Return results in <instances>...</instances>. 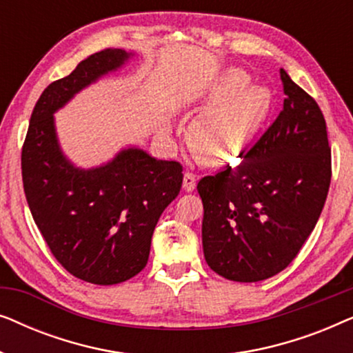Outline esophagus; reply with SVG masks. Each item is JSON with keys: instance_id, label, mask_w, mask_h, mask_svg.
Wrapping results in <instances>:
<instances>
[{"instance_id": "obj_1", "label": "esophagus", "mask_w": 353, "mask_h": 353, "mask_svg": "<svg viewBox=\"0 0 353 353\" xmlns=\"http://www.w3.org/2000/svg\"><path fill=\"white\" fill-rule=\"evenodd\" d=\"M183 190L188 192L196 190V175L192 172H186L183 176Z\"/></svg>"}]
</instances>
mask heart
<instances>
[{
  "mask_svg": "<svg viewBox=\"0 0 353 353\" xmlns=\"http://www.w3.org/2000/svg\"><path fill=\"white\" fill-rule=\"evenodd\" d=\"M272 105V90L250 85V75L243 69H226L207 90L205 110L188 130L191 152L205 165L238 161L259 137Z\"/></svg>",
  "mask_w": 353,
  "mask_h": 353,
  "instance_id": "obj_1",
  "label": "heart"
}]
</instances>
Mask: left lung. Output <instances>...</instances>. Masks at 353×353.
<instances>
[{"label":"left lung","mask_w":353,"mask_h":353,"mask_svg":"<svg viewBox=\"0 0 353 353\" xmlns=\"http://www.w3.org/2000/svg\"><path fill=\"white\" fill-rule=\"evenodd\" d=\"M284 104L238 167L197 183L209 267L231 281L283 272L315 228L331 183V148L316 101L279 72Z\"/></svg>","instance_id":"obj_1"}]
</instances>
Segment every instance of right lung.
Returning a JSON list of instances; mask_svg holds the SVG:
<instances>
[{
  "label": "right lung",
  "mask_w": 353,
  "mask_h": 353,
  "mask_svg": "<svg viewBox=\"0 0 353 353\" xmlns=\"http://www.w3.org/2000/svg\"><path fill=\"white\" fill-rule=\"evenodd\" d=\"M132 56L117 48L94 52L48 85L22 148L23 191L48 248L70 274L101 286L127 281L146 267L154 228L181 190L183 167L137 146L99 167H77L62 151L54 114Z\"/></svg>",
  "instance_id": "add662e5"
}]
</instances>
